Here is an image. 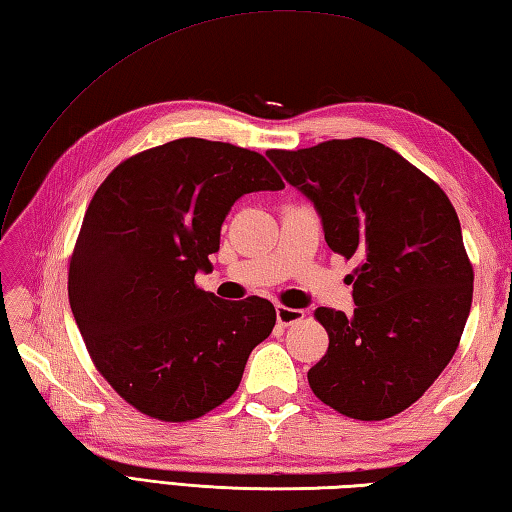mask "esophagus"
Wrapping results in <instances>:
<instances>
[{"instance_id": "34e87169", "label": "esophagus", "mask_w": 512, "mask_h": 512, "mask_svg": "<svg viewBox=\"0 0 512 512\" xmlns=\"http://www.w3.org/2000/svg\"><path fill=\"white\" fill-rule=\"evenodd\" d=\"M277 312V323L279 325H292L303 319V310H297V308H286V306H277L275 308Z\"/></svg>"}]
</instances>
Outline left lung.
Listing matches in <instances>:
<instances>
[{
	"mask_svg": "<svg viewBox=\"0 0 512 512\" xmlns=\"http://www.w3.org/2000/svg\"><path fill=\"white\" fill-rule=\"evenodd\" d=\"M266 154L317 206L328 246L356 259L352 317L314 310L330 345L310 389L347 418L396 416L449 365L469 319L473 266L458 213L438 182L376 140Z\"/></svg>",
	"mask_w": 512,
	"mask_h": 512,
	"instance_id": "1",
	"label": "left lung"
}]
</instances>
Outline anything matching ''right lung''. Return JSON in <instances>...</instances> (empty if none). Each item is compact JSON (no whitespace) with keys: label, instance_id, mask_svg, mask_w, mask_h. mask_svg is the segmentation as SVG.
Returning <instances> with one entry per match:
<instances>
[{"label":"right lung","instance_id":"obj_1","mask_svg":"<svg viewBox=\"0 0 512 512\" xmlns=\"http://www.w3.org/2000/svg\"><path fill=\"white\" fill-rule=\"evenodd\" d=\"M284 180L257 151L178 138L123 160L85 211L68 297L99 374L145 416L187 422L235 394L277 314L195 284L237 198Z\"/></svg>","mask_w":512,"mask_h":512}]
</instances>
